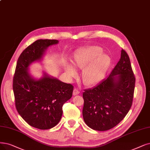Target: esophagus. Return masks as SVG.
Listing matches in <instances>:
<instances>
[{"instance_id":"34e87169","label":"esophagus","mask_w":150,"mask_h":150,"mask_svg":"<svg viewBox=\"0 0 150 150\" xmlns=\"http://www.w3.org/2000/svg\"><path fill=\"white\" fill-rule=\"evenodd\" d=\"M80 93V91L77 88H74V91H73V95H77L79 94Z\"/></svg>"}]
</instances>
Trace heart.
<instances>
[{"label": "heart", "mask_w": 150, "mask_h": 150, "mask_svg": "<svg viewBox=\"0 0 150 150\" xmlns=\"http://www.w3.org/2000/svg\"><path fill=\"white\" fill-rule=\"evenodd\" d=\"M102 49L98 46H90L80 51L74 61V67L83 71L82 79L86 86H93L99 82L110 64V58L102 53ZM66 71L69 77H74L77 72L71 66H67Z\"/></svg>", "instance_id": "1"}]
</instances>
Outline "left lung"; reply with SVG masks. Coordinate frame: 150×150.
<instances>
[{"label":"left lung","mask_w":150,"mask_h":150,"mask_svg":"<svg viewBox=\"0 0 150 150\" xmlns=\"http://www.w3.org/2000/svg\"><path fill=\"white\" fill-rule=\"evenodd\" d=\"M135 77L130 58L124 49L110 76L92 88L85 89L83 120L91 129L105 131L115 127L132 105Z\"/></svg>","instance_id":"obj_1"}]
</instances>
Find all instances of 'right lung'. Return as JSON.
Here are the masks:
<instances>
[{"instance_id":"right-lung-1","label":"right lung","mask_w":150,"mask_h":150,"mask_svg":"<svg viewBox=\"0 0 150 150\" xmlns=\"http://www.w3.org/2000/svg\"><path fill=\"white\" fill-rule=\"evenodd\" d=\"M55 39H39L23 51L13 79V90L18 112L29 125L41 130L55 127L60 121L63 104L70 99L73 86L44 74L39 80L28 73L29 65L42 57L45 50L57 44Z\"/></svg>"}]
</instances>
